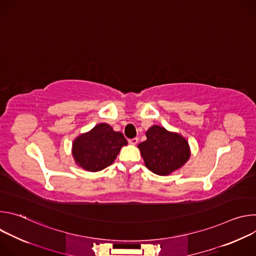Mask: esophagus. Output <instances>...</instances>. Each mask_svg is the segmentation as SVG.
<instances>
[{
	"instance_id": "esophagus-1",
	"label": "esophagus",
	"mask_w": 256,
	"mask_h": 256,
	"mask_svg": "<svg viewBox=\"0 0 256 256\" xmlns=\"http://www.w3.org/2000/svg\"><path fill=\"white\" fill-rule=\"evenodd\" d=\"M138 138H134L128 140V142H130V144H138Z\"/></svg>"
}]
</instances>
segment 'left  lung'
I'll return each mask as SVG.
<instances>
[{
    "label": "left lung",
    "instance_id": "left-lung-1",
    "mask_svg": "<svg viewBox=\"0 0 256 256\" xmlns=\"http://www.w3.org/2000/svg\"><path fill=\"white\" fill-rule=\"evenodd\" d=\"M147 140L138 144L144 165L157 175L166 176L184 166L190 157L188 140L178 132L152 126L146 132Z\"/></svg>",
    "mask_w": 256,
    "mask_h": 256
}]
</instances>
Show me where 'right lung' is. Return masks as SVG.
Masks as SVG:
<instances>
[{"mask_svg": "<svg viewBox=\"0 0 256 256\" xmlns=\"http://www.w3.org/2000/svg\"><path fill=\"white\" fill-rule=\"evenodd\" d=\"M128 140L120 132L102 122L78 136L72 146L76 164L86 171L97 172L112 165Z\"/></svg>", "mask_w": 256, "mask_h": 256, "instance_id": "add662e5", "label": "right lung"}]
</instances>
